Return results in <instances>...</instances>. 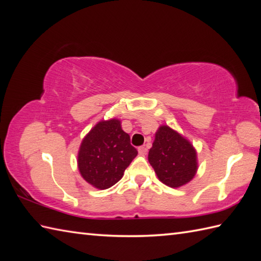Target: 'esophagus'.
I'll use <instances>...</instances> for the list:
<instances>
[{
  "instance_id": "obj_1",
  "label": "esophagus",
  "mask_w": 261,
  "mask_h": 261,
  "mask_svg": "<svg viewBox=\"0 0 261 261\" xmlns=\"http://www.w3.org/2000/svg\"><path fill=\"white\" fill-rule=\"evenodd\" d=\"M138 151H139V154H140V156H145V154L147 153V147H145V146H141V147L138 148Z\"/></svg>"
}]
</instances>
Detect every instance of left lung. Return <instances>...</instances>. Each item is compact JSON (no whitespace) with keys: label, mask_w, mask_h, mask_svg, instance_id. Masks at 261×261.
Instances as JSON below:
<instances>
[{"label":"left lung","mask_w":261,"mask_h":261,"mask_svg":"<svg viewBox=\"0 0 261 261\" xmlns=\"http://www.w3.org/2000/svg\"><path fill=\"white\" fill-rule=\"evenodd\" d=\"M148 160L158 179L173 188L190 182L198 167L195 148L190 140L168 125L158 127Z\"/></svg>","instance_id":"obj_1"}]
</instances>
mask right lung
I'll return each instance as SVG.
<instances>
[{
  "label": "right lung",
  "instance_id": "obj_1",
  "mask_svg": "<svg viewBox=\"0 0 261 261\" xmlns=\"http://www.w3.org/2000/svg\"><path fill=\"white\" fill-rule=\"evenodd\" d=\"M138 154L119 119L102 120L82 140L77 166L88 184L107 190L116 184Z\"/></svg>",
  "mask_w": 261,
  "mask_h": 261
}]
</instances>
